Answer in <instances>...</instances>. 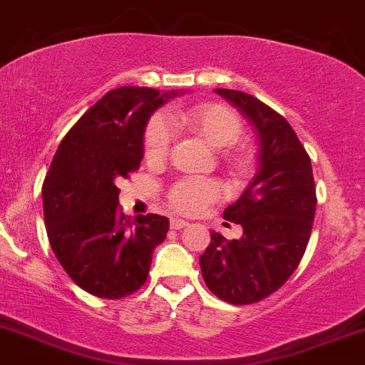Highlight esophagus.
Segmentation results:
<instances>
[{
	"label": "esophagus",
	"instance_id": "34e87169",
	"mask_svg": "<svg viewBox=\"0 0 365 365\" xmlns=\"http://www.w3.org/2000/svg\"><path fill=\"white\" fill-rule=\"evenodd\" d=\"M187 225H189V222L183 221V219H178V217L171 219V228L173 230H182V228H185Z\"/></svg>",
	"mask_w": 365,
	"mask_h": 365
}]
</instances>
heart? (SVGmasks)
Instances as JSON below:
<instances>
[{
    "instance_id": "b5f03b06",
    "label": "heart",
    "mask_w": 365,
    "mask_h": 365,
    "mask_svg": "<svg viewBox=\"0 0 365 365\" xmlns=\"http://www.w3.org/2000/svg\"><path fill=\"white\" fill-rule=\"evenodd\" d=\"M175 123L192 130L203 137L210 146H230L222 158L226 164L237 171H244L251 165V148L246 143H239L242 133V119L235 110L221 103H200L175 115ZM173 143V126L165 115H153L144 130V158L151 164L162 162L169 153ZM225 196L221 182L201 176L180 178L165 190V200L180 214H197L208 205L215 203Z\"/></svg>"
}]
</instances>
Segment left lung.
Returning <instances> with one entry per match:
<instances>
[{
    "instance_id": "obj_1",
    "label": "left lung",
    "mask_w": 365,
    "mask_h": 365,
    "mask_svg": "<svg viewBox=\"0 0 365 365\" xmlns=\"http://www.w3.org/2000/svg\"><path fill=\"white\" fill-rule=\"evenodd\" d=\"M215 93L239 108L260 143L258 175L222 217L242 226L239 240L210 233L200 257L207 287L232 305H251L277 292L302 262L316 214V183L305 146L284 115L232 88Z\"/></svg>"
}]
</instances>
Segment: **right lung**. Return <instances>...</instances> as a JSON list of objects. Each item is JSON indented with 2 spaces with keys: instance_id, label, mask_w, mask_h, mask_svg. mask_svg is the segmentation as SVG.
<instances>
[{
  "instance_id": "obj_1",
  "label": "right lung",
  "mask_w": 365,
  "mask_h": 365,
  "mask_svg": "<svg viewBox=\"0 0 365 365\" xmlns=\"http://www.w3.org/2000/svg\"><path fill=\"white\" fill-rule=\"evenodd\" d=\"M164 98L150 87L105 94L66 133L42 183L53 253L71 280L98 298L139 291L169 232L164 215L126 217L115 185L140 168L144 126Z\"/></svg>"
}]
</instances>
